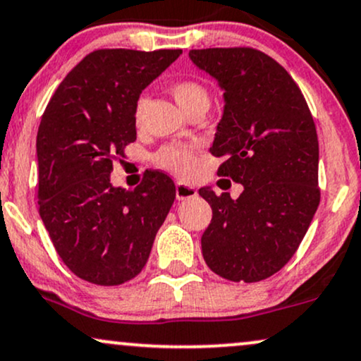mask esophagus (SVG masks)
Here are the masks:
<instances>
[{
    "instance_id": "1",
    "label": "esophagus",
    "mask_w": 361,
    "mask_h": 361,
    "mask_svg": "<svg viewBox=\"0 0 361 361\" xmlns=\"http://www.w3.org/2000/svg\"><path fill=\"white\" fill-rule=\"evenodd\" d=\"M197 195V190L194 188H190L188 184H182V182H177L176 184V197L179 201H185V199H192Z\"/></svg>"
}]
</instances>
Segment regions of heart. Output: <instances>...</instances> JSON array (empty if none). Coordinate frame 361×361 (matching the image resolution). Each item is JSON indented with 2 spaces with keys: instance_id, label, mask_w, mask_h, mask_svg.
<instances>
[{
  "instance_id": "1",
  "label": "heart",
  "mask_w": 361,
  "mask_h": 361,
  "mask_svg": "<svg viewBox=\"0 0 361 361\" xmlns=\"http://www.w3.org/2000/svg\"><path fill=\"white\" fill-rule=\"evenodd\" d=\"M173 99H176L177 104L184 112L192 109L195 105L207 104L209 105V92L207 88L201 85L199 82H194V80H182V82H177L176 85L171 88ZM142 106H144V102H139L135 109V118H140ZM155 162L159 164L160 167L167 169L177 176H189L194 169V155L192 149L189 145H166L155 154Z\"/></svg>"
}]
</instances>
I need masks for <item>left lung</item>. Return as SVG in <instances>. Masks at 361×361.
Segmentation results:
<instances>
[{"label": "left lung", "mask_w": 361, "mask_h": 361, "mask_svg": "<svg viewBox=\"0 0 361 361\" xmlns=\"http://www.w3.org/2000/svg\"><path fill=\"white\" fill-rule=\"evenodd\" d=\"M224 92L211 154L243 194L199 189L212 207L201 244L206 264L229 281L278 273L303 241L319 204L318 135L306 100L278 61L255 48L190 50Z\"/></svg>", "instance_id": "1"}]
</instances>
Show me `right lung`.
I'll return each instance as SVG.
<instances>
[{"label":"right lung","instance_id":"1","mask_svg":"<svg viewBox=\"0 0 361 361\" xmlns=\"http://www.w3.org/2000/svg\"><path fill=\"white\" fill-rule=\"evenodd\" d=\"M182 50H97L66 75L37 135L39 217L58 256L78 278L117 286L144 269L176 199L162 172L133 190L114 188V157L137 139L142 90Z\"/></svg>","mask_w":361,"mask_h":361}]
</instances>
